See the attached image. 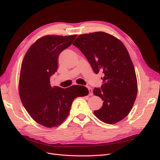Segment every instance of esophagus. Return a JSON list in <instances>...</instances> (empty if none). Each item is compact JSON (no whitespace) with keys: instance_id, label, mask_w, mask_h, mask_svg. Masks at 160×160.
<instances>
[{"instance_id":"34e87169","label":"esophagus","mask_w":160,"mask_h":160,"mask_svg":"<svg viewBox=\"0 0 160 160\" xmlns=\"http://www.w3.org/2000/svg\"><path fill=\"white\" fill-rule=\"evenodd\" d=\"M88 89L89 90V95L92 96L93 95V90L90 88V87H88Z\"/></svg>"}]
</instances>
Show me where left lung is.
Returning <instances> with one entry per match:
<instances>
[{"label":"left lung","mask_w":160,"mask_h":160,"mask_svg":"<svg viewBox=\"0 0 160 160\" xmlns=\"http://www.w3.org/2000/svg\"><path fill=\"white\" fill-rule=\"evenodd\" d=\"M72 45L86 57L96 74L103 73V84L93 93L103 101L94 114L101 122L114 124L130 112L136 99L138 81L133 62L123 43L105 32L78 36Z\"/></svg>","instance_id":"1"}]
</instances>
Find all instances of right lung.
I'll list each match as a JSON object with an SVG mask.
<instances>
[{"mask_svg": "<svg viewBox=\"0 0 160 160\" xmlns=\"http://www.w3.org/2000/svg\"><path fill=\"white\" fill-rule=\"evenodd\" d=\"M76 37L43 36L29 47L22 62L18 85L22 103L33 120L46 128L60 125L68 117L73 100L89 94L84 86L62 89L50 85V77L58 68L59 54Z\"/></svg>", "mask_w": 160, "mask_h": 160, "instance_id": "right-lung-1", "label": "right lung"}]
</instances>
